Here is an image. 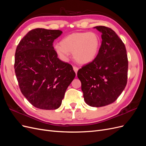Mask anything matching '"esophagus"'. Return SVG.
Here are the masks:
<instances>
[{
    "label": "esophagus",
    "mask_w": 146,
    "mask_h": 146,
    "mask_svg": "<svg viewBox=\"0 0 146 146\" xmlns=\"http://www.w3.org/2000/svg\"><path fill=\"white\" fill-rule=\"evenodd\" d=\"M73 69H74V70L75 71V72H76V74H77V71H78V68L77 67H76V66H73Z\"/></svg>",
    "instance_id": "34e87169"
}]
</instances>
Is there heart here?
I'll use <instances>...</instances> for the list:
<instances>
[{
  "label": "heart",
  "mask_w": 146,
  "mask_h": 146,
  "mask_svg": "<svg viewBox=\"0 0 146 146\" xmlns=\"http://www.w3.org/2000/svg\"><path fill=\"white\" fill-rule=\"evenodd\" d=\"M100 43V36L95 32H75L64 37L54 50L62 61H67L72 53L77 63L87 64L98 56Z\"/></svg>",
  "instance_id": "heart-1"
}]
</instances>
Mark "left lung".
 I'll list each match as a JSON object with an SVG mask.
<instances>
[{"label":"left lung","instance_id":"left-lung-1","mask_svg":"<svg viewBox=\"0 0 146 146\" xmlns=\"http://www.w3.org/2000/svg\"><path fill=\"white\" fill-rule=\"evenodd\" d=\"M102 33L96 59L78 70L85 102L100 107L113 103L127 82L128 58L124 44L114 31L105 26L94 27Z\"/></svg>","mask_w":146,"mask_h":146}]
</instances>
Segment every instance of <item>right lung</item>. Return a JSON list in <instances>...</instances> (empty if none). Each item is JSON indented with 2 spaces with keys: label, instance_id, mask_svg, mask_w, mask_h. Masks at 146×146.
Here are the masks:
<instances>
[{
  "label": "right lung",
  "instance_id": "1",
  "mask_svg": "<svg viewBox=\"0 0 146 146\" xmlns=\"http://www.w3.org/2000/svg\"><path fill=\"white\" fill-rule=\"evenodd\" d=\"M59 30H30L17 45L15 70L22 93L35 107L58 108L76 77L72 66L60 60L53 47Z\"/></svg>",
  "mask_w": 146,
  "mask_h": 146
}]
</instances>
